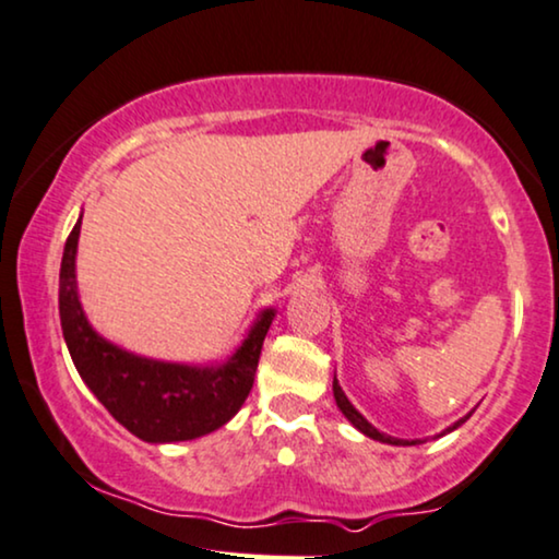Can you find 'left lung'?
Returning a JSON list of instances; mask_svg holds the SVG:
<instances>
[{
    "label": "left lung",
    "instance_id": "1",
    "mask_svg": "<svg viewBox=\"0 0 559 559\" xmlns=\"http://www.w3.org/2000/svg\"><path fill=\"white\" fill-rule=\"evenodd\" d=\"M332 394H335V402H337V407H341V413L345 415V418H348V423L356 430H361L364 436H369V438H373V441H379V443H390V447H418V443H423V438H394V436H386V433H381L379 428H373L369 420L364 418L361 413H358L356 407H353V402L345 397V392H343V386L337 384V377H332ZM472 415V413H469ZM469 415H464V418H459L456 423H451L449 428H443L441 433L438 436H433V438H441V436H447V433H451V430H456L459 426H462V423H467L469 420Z\"/></svg>",
    "mask_w": 559,
    "mask_h": 559
}]
</instances>
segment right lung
I'll return each mask as SVG.
<instances>
[{
  "label": "right lung",
  "mask_w": 559,
  "mask_h": 559,
  "mask_svg": "<svg viewBox=\"0 0 559 559\" xmlns=\"http://www.w3.org/2000/svg\"><path fill=\"white\" fill-rule=\"evenodd\" d=\"M82 214L63 245L59 314L69 356L90 392L126 430L146 443L193 441L227 426L245 405L275 309L255 317L227 361H159L110 343L92 328L76 288V247Z\"/></svg>",
  "instance_id": "1"
}]
</instances>
